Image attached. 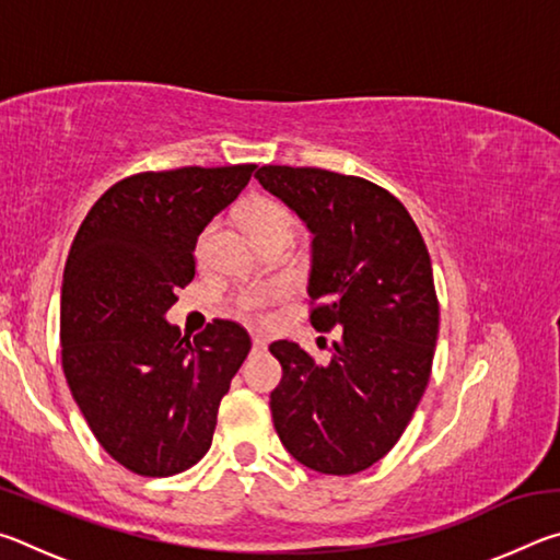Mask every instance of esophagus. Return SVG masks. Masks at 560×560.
Listing matches in <instances>:
<instances>
[{
  "label": "esophagus",
  "mask_w": 560,
  "mask_h": 560,
  "mask_svg": "<svg viewBox=\"0 0 560 560\" xmlns=\"http://www.w3.org/2000/svg\"><path fill=\"white\" fill-rule=\"evenodd\" d=\"M252 346H254V350H264V348H267V338H264V336H252Z\"/></svg>",
  "instance_id": "34e87169"
}]
</instances>
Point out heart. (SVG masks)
<instances>
[{"label": "heart", "instance_id": "heart-1", "mask_svg": "<svg viewBox=\"0 0 560 560\" xmlns=\"http://www.w3.org/2000/svg\"><path fill=\"white\" fill-rule=\"evenodd\" d=\"M240 220L254 242L269 240V236H287V240H291L293 226H296L293 214L281 202L271 200V197H252V200H246L240 207ZM207 236H210V230L200 236V244H197V252L200 254L205 249ZM269 301V291H246L236 299V311L242 316H259Z\"/></svg>", "mask_w": 560, "mask_h": 560}]
</instances>
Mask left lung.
I'll return each mask as SVG.
<instances>
[{"label": "left lung", "mask_w": 560, "mask_h": 560, "mask_svg": "<svg viewBox=\"0 0 560 560\" xmlns=\"http://www.w3.org/2000/svg\"><path fill=\"white\" fill-rule=\"evenodd\" d=\"M254 177L314 234L311 326L343 328L328 363L293 340L269 346L283 371L273 428L303 467L358 474L395 447L430 381L440 303L428 246L402 202L363 177L289 165Z\"/></svg>", "instance_id": "left-lung-1"}]
</instances>
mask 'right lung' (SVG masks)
I'll use <instances>...</instances> for the list:
<instances>
[{
	"mask_svg": "<svg viewBox=\"0 0 560 560\" xmlns=\"http://www.w3.org/2000/svg\"><path fill=\"white\" fill-rule=\"evenodd\" d=\"M257 165L120 179L73 236L61 283L66 383L101 447L140 477H173L212 444L217 410L252 340L214 318L189 340L167 324L195 279V244Z\"/></svg>",
	"mask_w": 560,
	"mask_h": 560,
	"instance_id": "right-lung-1",
	"label": "right lung"
}]
</instances>
